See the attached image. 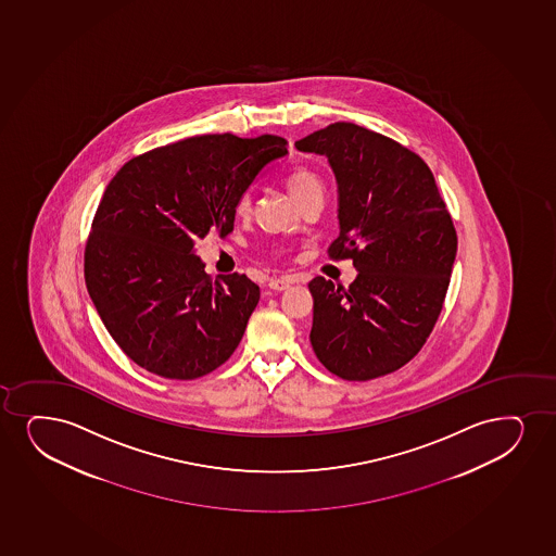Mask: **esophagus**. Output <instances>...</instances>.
<instances>
[{
	"instance_id": "34e87169",
	"label": "esophagus",
	"mask_w": 556,
	"mask_h": 556,
	"mask_svg": "<svg viewBox=\"0 0 556 556\" xmlns=\"http://www.w3.org/2000/svg\"><path fill=\"white\" fill-rule=\"evenodd\" d=\"M290 285H292V281H288V279H271L268 287L271 288V290H277V292H282V290H287Z\"/></svg>"
}]
</instances>
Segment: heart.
Listing matches in <instances>:
<instances>
[{
    "instance_id": "obj_1",
    "label": "heart",
    "mask_w": 556,
    "mask_h": 556,
    "mask_svg": "<svg viewBox=\"0 0 556 556\" xmlns=\"http://www.w3.org/2000/svg\"><path fill=\"white\" fill-rule=\"evenodd\" d=\"M287 187L298 202H302L316 192H324L323 179L318 178V174L307 166H295L288 172ZM249 212H251V192L243 191L236 200V213L248 215Z\"/></svg>"
}]
</instances>
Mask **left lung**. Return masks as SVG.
<instances>
[{"label": "left lung", "instance_id": "left-lung-1", "mask_svg": "<svg viewBox=\"0 0 556 556\" xmlns=\"http://www.w3.org/2000/svg\"><path fill=\"white\" fill-rule=\"evenodd\" d=\"M328 157L339 191L329 258H352L349 288L324 277L313 294L311 344L344 380H370L418 354L446 298L457 233L426 161L395 140L337 122L295 142Z\"/></svg>", "mask_w": 556, "mask_h": 556}]
</instances>
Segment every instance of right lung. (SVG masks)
I'll return each mask as SVG.
<instances>
[{"label": "right lung", "instance_id": "right-lung-1", "mask_svg": "<svg viewBox=\"0 0 556 556\" xmlns=\"http://www.w3.org/2000/svg\"><path fill=\"white\" fill-rule=\"evenodd\" d=\"M287 153L275 135H202L146 151L110 179L84 277L110 336L142 369L194 380L238 349L261 288L240 274L213 281L194 243L232 232L238 197Z\"/></svg>", "mask_w": 556, "mask_h": 556}]
</instances>
